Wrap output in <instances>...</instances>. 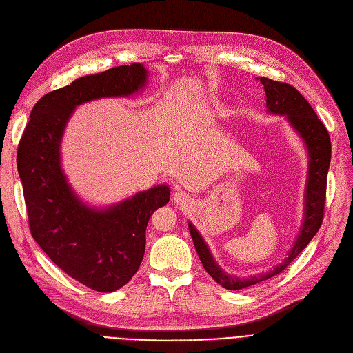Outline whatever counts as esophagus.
Masks as SVG:
<instances>
[{
  "label": "esophagus",
  "mask_w": 353,
  "mask_h": 353,
  "mask_svg": "<svg viewBox=\"0 0 353 353\" xmlns=\"http://www.w3.org/2000/svg\"><path fill=\"white\" fill-rule=\"evenodd\" d=\"M173 197H174V201L180 203V205H186V203L189 201V196H186L183 192H176L173 194Z\"/></svg>",
  "instance_id": "esophagus-1"
}]
</instances>
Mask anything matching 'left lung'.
Returning <instances> with one entry per match:
<instances>
[{
    "label": "left lung",
    "instance_id": "1",
    "mask_svg": "<svg viewBox=\"0 0 353 353\" xmlns=\"http://www.w3.org/2000/svg\"><path fill=\"white\" fill-rule=\"evenodd\" d=\"M259 80L265 87L266 107L269 113L286 116L290 125L302 137L307 147L309 170L305 190V216L301 233L285 261L279 266L273 268V270L252 277H237L226 273L216 263L200 233L192 223H189V230L203 268L220 286L228 290H239L253 286L285 270L294 261L296 256L309 245L313 236L318 233L323 220L326 201V179L332 147L325 124L319 120L307 100L293 85L266 77H261Z\"/></svg>",
    "mask_w": 353,
    "mask_h": 353
}]
</instances>
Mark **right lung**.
I'll use <instances>...</instances> for the list:
<instances>
[{
  "mask_svg": "<svg viewBox=\"0 0 353 353\" xmlns=\"http://www.w3.org/2000/svg\"><path fill=\"white\" fill-rule=\"evenodd\" d=\"M147 70L133 63L84 76L43 96L18 144L30 232L51 261L97 292L123 288L140 268L145 228L170 200L165 184L108 209H92L72 192L61 169L60 144L74 108L101 97H128L145 85Z\"/></svg>",
  "mask_w": 353,
  "mask_h": 353,
  "instance_id": "1",
  "label": "right lung"
}]
</instances>
